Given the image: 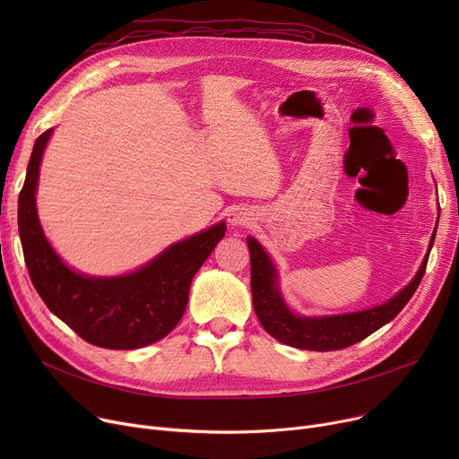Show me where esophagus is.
<instances>
[{"label": "esophagus", "mask_w": 459, "mask_h": 459, "mask_svg": "<svg viewBox=\"0 0 459 459\" xmlns=\"http://www.w3.org/2000/svg\"><path fill=\"white\" fill-rule=\"evenodd\" d=\"M253 221V213L246 208H232L229 212V223L232 227H244Z\"/></svg>", "instance_id": "34e87169"}]
</instances>
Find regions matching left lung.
<instances>
[{
    "label": "left lung",
    "instance_id": "obj_1",
    "mask_svg": "<svg viewBox=\"0 0 459 459\" xmlns=\"http://www.w3.org/2000/svg\"><path fill=\"white\" fill-rule=\"evenodd\" d=\"M441 212V210H439ZM439 223V217H437ZM437 225L429 238L428 253L420 262V268L407 286H403L398 294L381 305L346 312V315H329V316H301L288 307L279 288V272L273 260L266 253L258 239L247 236V247L251 255V292L253 307L256 316L275 341L310 351H331L342 350L351 344H357L368 334L389 324L396 318L398 312L413 298L420 284V279L426 272L428 256L436 239Z\"/></svg>",
    "mask_w": 459,
    "mask_h": 459
}]
</instances>
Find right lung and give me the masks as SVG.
I'll return each mask as SVG.
<instances>
[{"label":"right lung","mask_w":459,"mask_h":459,"mask_svg":"<svg viewBox=\"0 0 459 459\" xmlns=\"http://www.w3.org/2000/svg\"><path fill=\"white\" fill-rule=\"evenodd\" d=\"M52 132L35 141L18 197L20 242L35 290L89 344L135 350L158 342L184 316L191 281L225 236V221L180 239L125 275L94 277L72 270L48 242L37 212L40 161Z\"/></svg>","instance_id":"right-lung-1"}]
</instances>
